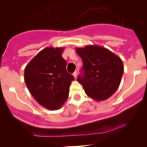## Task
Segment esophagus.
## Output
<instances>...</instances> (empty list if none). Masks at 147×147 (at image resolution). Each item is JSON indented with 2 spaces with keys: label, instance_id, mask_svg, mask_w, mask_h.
Segmentation results:
<instances>
[{
  "label": "esophagus",
  "instance_id": "34e87169",
  "mask_svg": "<svg viewBox=\"0 0 147 147\" xmlns=\"http://www.w3.org/2000/svg\"><path fill=\"white\" fill-rule=\"evenodd\" d=\"M73 76H74V78H75V79L76 78V77H77V72H76V71L74 72V73L73 74Z\"/></svg>",
  "mask_w": 147,
  "mask_h": 147
}]
</instances>
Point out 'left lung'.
<instances>
[{
  "label": "left lung",
  "mask_w": 147,
  "mask_h": 147,
  "mask_svg": "<svg viewBox=\"0 0 147 147\" xmlns=\"http://www.w3.org/2000/svg\"><path fill=\"white\" fill-rule=\"evenodd\" d=\"M82 60L83 75L78 81L85 92L96 100H105L117 91L123 74L121 59L108 49L96 45L76 48Z\"/></svg>",
  "instance_id": "obj_1"
}]
</instances>
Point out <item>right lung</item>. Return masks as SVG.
<instances>
[{
  "mask_svg": "<svg viewBox=\"0 0 147 147\" xmlns=\"http://www.w3.org/2000/svg\"><path fill=\"white\" fill-rule=\"evenodd\" d=\"M64 48L47 47L26 65L24 80L34 98L49 110L60 108L69 96L74 77L67 72L62 57Z\"/></svg>",
  "mask_w": 147,
  "mask_h": 147,
  "instance_id": "1",
  "label": "right lung"
}]
</instances>
